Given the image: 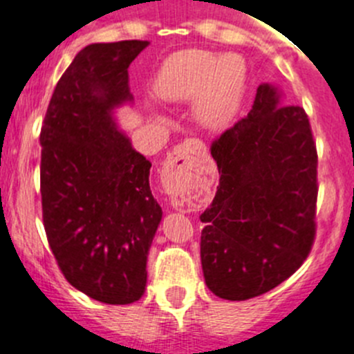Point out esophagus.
Here are the masks:
<instances>
[{
    "mask_svg": "<svg viewBox=\"0 0 354 354\" xmlns=\"http://www.w3.org/2000/svg\"><path fill=\"white\" fill-rule=\"evenodd\" d=\"M194 143L197 142H185L181 143V145H178L176 149L173 150L171 153H167L166 160H164V167H169V169H173V167H185L188 162V150H190V145H194Z\"/></svg>",
    "mask_w": 354,
    "mask_h": 354,
    "instance_id": "34e87169",
    "label": "esophagus"
}]
</instances>
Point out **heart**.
Here are the masks:
<instances>
[{
    "mask_svg": "<svg viewBox=\"0 0 354 354\" xmlns=\"http://www.w3.org/2000/svg\"><path fill=\"white\" fill-rule=\"evenodd\" d=\"M166 102H194L198 124L221 129L239 112L245 90V64L236 55L185 50L171 55L153 82Z\"/></svg>",
    "mask_w": 354,
    "mask_h": 354,
    "instance_id": "1",
    "label": "heart"
}]
</instances>
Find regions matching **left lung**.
<instances>
[{"label": "left lung", "instance_id": "obj_1", "mask_svg": "<svg viewBox=\"0 0 354 354\" xmlns=\"http://www.w3.org/2000/svg\"><path fill=\"white\" fill-rule=\"evenodd\" d=\"M219 185L201 214V261L214 296L245 301L275 289L315 236L317 149L306 112L263 82L245 119L211 147Z\"/></svg>", "mask_w": 354, "mask_h": 354}]
</instances>
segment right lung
<instances>
[{"label":"right lung","instance_id":"obj_1","mask_svg":"<svg viewBox=\"0 0 354 354\" xmlns=\"http://www.w3.org/2000/svg\"><path fill=\"white\" fill-rule=\"evenodd\" d=\"M149 41L82 48L53 91L41 128V198L51 252L67 282L105 304H131L147 287V257L162 209L150 167L119 129L133 104L128 67Z\"/></svg>","mask_w":354,"mask_h":354}]
</instances>
